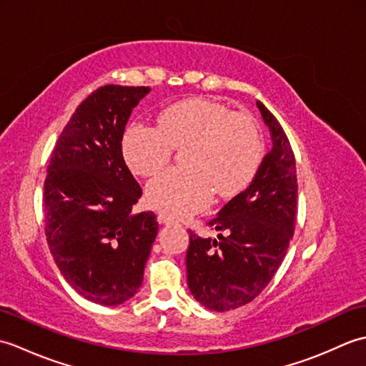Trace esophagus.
<instances>
[{
  "label": "esophagus",
  "mask_w": 366,
  "mask_h": 366,
  "mask_svg": "<svg viewBox=\"0 0 366 366\" xmlns=\"http://www.w3.org/2000/svg\"><path fill=\"white\" fill-rule=\"evenodd\" d=\"M157 222L162 223V224H171V223H174V220L171 219V217H168L167 214H163V212H159V214H157Z\"/></svg>",
  "instance_id": "34e87169"
}]
</instances>
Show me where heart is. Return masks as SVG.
<instances>
[{
  "label": "heart",
  "mask_w": 366,
  "mask_h": 366,
  "mask_svg": "<svg viewBox=\"0 0 366 366\" xmlns=\"http://www.w3.org/2000/svg\"><path fill=\"white\" fill-rule=\"evenodd\" d=\"M182 146L185 167L167 169L146 189L147 203L173 217L201 211L215 190L223 198L237 195L262 160V139L252 116L203 97L163 108L157 127L132 124L121 144L132 173L143 177L157 174L174 147Z\"/></svg>",
  "instance_id": "1"
}]
</instances>
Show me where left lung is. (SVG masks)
<instances>
[{
    "label": "left lung",
    "mask_w": 366,
    "mask_h": 366,
    "mask_svg": "<svg viewBox=\"0 0 366 366\" xmlns=\"http://www.w3.org/2000/svg\"><path fill=\"white\" fill-rule=\"evenodd\" d=\"M272 149L252 184L224 204L209 227L227 236L203 239L190 231L185 256L190 292L201 305L228 312L252 302L286 256L297 214L295 159L283 127L259 100Z\"/></svg>",
    "instance_id": "8db88e82"
}]
</instances>
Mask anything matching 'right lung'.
I'll return each instance as SVG.
<instances>
[{"label":"right lung","mask_w":366,"mask_h":366,"mask_svg":"<svg viewBox=\"0 0 366 366\" xmlns=\"http://www.w3.org/2000/svg\"><path fill=\"white\" fill-rule=\"evenodd\" d=\"M147 86L107 84L76 108L51 152L44 184L45 236L61 274L100 305L143 283L157 236L154 212L132 214L142 187L122 157V135Z\"/></svg>","instance_id":"right-lung-1"}]
</instances>
